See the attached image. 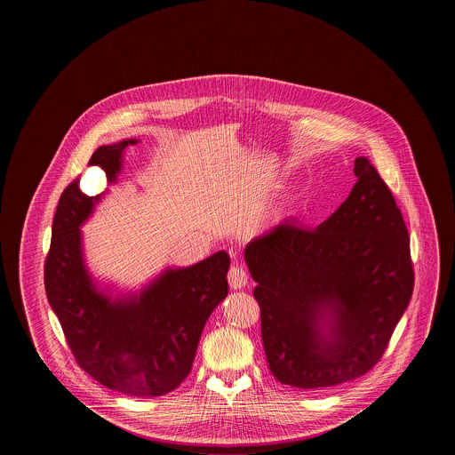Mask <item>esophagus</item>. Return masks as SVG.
<instances>
[{
    "label": "esophagus",
    "mask_w": 455,
    "mask_h": 455,
    "mask_svg": "<svg viewBox=\"0 0 455 455\" xmlns=\"http://www.w3.org/2000/svg\"><path fill=\"white\" fill-rule=\"evenodd\" d=\"M249 282V275L245 271L243 266L240 264H234L228 271V283L234 290H240V288H245V284Z\"/></svg>",
    "instance_id": "1"
}]
</instances>
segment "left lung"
Returning <instances> with one entry per match:
<instances>
[{
  "instance_id": "obj_1",
  "label": "left lung",
  "mask_w": 455,
  "mask_h": 455,
  "mask_svg": "<svg viewBox=\"0 0 455 455\" xmlns=\"http://www.w3.org/2000/svg\"><path fill=\"white\" fill-rule=\"evenodd\" d=\"M347 201L310 230L284 218L243 251L258 283L271 373L297 389L334 387L373 367L411 300L410 235L365 156Z\"/></svg>"
}]
</instances>
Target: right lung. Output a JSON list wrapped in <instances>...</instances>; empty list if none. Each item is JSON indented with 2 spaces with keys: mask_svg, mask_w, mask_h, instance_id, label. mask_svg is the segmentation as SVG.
I'll list each match as a JSON object with an SVG mask.
<instances>
[{
  "mask_svg": "<svg viewBox=\"0 0 455 455\" xmlns=\"http://www.w3.org/2000/svg\"><path fill=\"white\" fill-rule=\"evenodd\" d=\"M128 138L97 148L108 186L124 169ZM84 195L71 182L61 195L51 251L45 259V293L78 365L108 389L156 397L189 375L203 327L228 295L230 256L218 251L193 266H167L140 290L95 278L88 269L82 227L108 195Z\"/></svg>",
  "mask_w": 455,
  "mask_h": 455,
  "instance_id": "obj_1",
  "label": "right lung"
}]
</instances>
